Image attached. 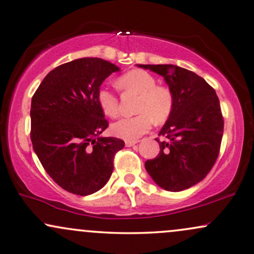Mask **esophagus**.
Returning <instances> with one entry per match:
<instances>
[{
  "label": "esophagus",
  "instance_id": "obj_1",
  "mask_svg": "<svg viewBox=\"0 0 254 254\" xmlns=\"http://www.w3.org/2000/svg\"><path fill=\"white\" fill-rule=\"evenodd\" d=\"M137 142H138L137 140H127L126 146H127V147H131V146H134Z\"/></svg>",
  "mask_w": 254,
  "mask_h": 254
}]
</instances>
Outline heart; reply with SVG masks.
<instances>
[{"label": "heart", "instance_id": "b5f03b06", "mask_svg": "<svg viewBox=\"0 0 254 254\" xmlns=\"http://www.w3.org/2000/svg\"><path fill=\"white\" fill-rule=\"evenodd\" d=\"M119 90L123 93L138 95L132 117L121 119L112 126L113 133L117 137L135 140L151 128L153 121L163 123L174 108L173 92L166 85L156 84V79L144 70H130L115 80ZM98 103L107 116L116 117L120 113L119 98L107 88L98 92Z\"/></svg>", "mask_w": 254, "mask_h": 254}]
</instances>
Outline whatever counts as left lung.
Returning <instances> with one entry per match:
<instances>
[{
  "label": "left lung",
  "instance_id": "1",
  "mask_svg": "<svg viewBox=\"0 0 254 254\" xmlns=\"http://www.w3.org/2000/svg\"><path fill=\"white\" fill-rule=\"evenodd\" d=\"M162 76L174 95V108L159 132L158 156L145 168L160 188L180 192L207 176L216 162L223 116L215 90L190 70L173 64H139Z\"/></svg>",
  "mask_w": 254,
  "mask_h": 254
}]
</instances>
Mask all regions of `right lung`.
<instances>
[{"mask_svg": "<svg viewBox=\"0 0 254 254\" xmlns=\"http://www.w3.org/2000/svg\"><path fill=\"white\" fill-rule=\"evenodd\" d=\"M120 71L98 57H84L52 70L31 103V140L35 154L57 185L88 195L105 187L122 139L100 137L108 127L98 103L102 81Z\"/></svg>", "mask_w": 254, "mask_h": 254, "instance_id": "right-lung-1", "label": "right lung"}]
</instances>
